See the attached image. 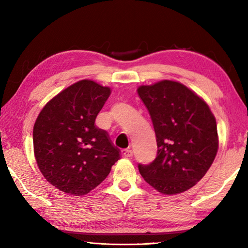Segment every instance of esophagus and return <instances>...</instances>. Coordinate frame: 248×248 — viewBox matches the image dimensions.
<instances>
[{"instance_id":"1","label":"esophagus","mask_w":248,"mask_h":248,"mask_svg":"<svg viewBox=\"0 0 248 248\" xmlns=\"http://www.w3.org/2000/svg\"><path fill=\"white\" fill-rule=\"evenodd\" d=\"M132 151H131L130 149H125V150H123V156L124 157H127V159H128V157H131V156H132Z\"/></svg>"}]
</instances>
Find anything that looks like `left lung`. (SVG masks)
<instances>
[{
  "label": "left lung",
  "mask_w": 248,
  "mask_h": 248,
  "mask_svg": "<svg viewBox=\"0 0 248 248\" xmlns=\"http://www.w3.org/2000/svg\"><path fill=\"white\" fill-rule=\"evenodd\" d=\"M138 93L154 124L157 155L139 165L144 180L164 195L193 187L207 173L218 150L217 120L202 98L177 81L141 85Z\"/></svg>",
  "instance_id": "8db88e82"
}]
</instances>
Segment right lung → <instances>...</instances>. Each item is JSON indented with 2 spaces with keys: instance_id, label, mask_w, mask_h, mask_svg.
<instances>
[{
  "instance_id": "right-lung-1",
  "label": "right lung",
  "mask_w": 248,
  "mask_h": 248,
  "mask_svg": "<svg viewBox=\"0 0 248 248\" xmlns=\"http://www.w3.org/2000/svg\"><path fill=\"white\" fill-rule=\"evenodd\" d=\"M110 88L81 80L52 98L33 130L40 172L66 194L83 196L101 183L120 159L108 134L94 124Z\"/></svg>"
}]
</instances>
